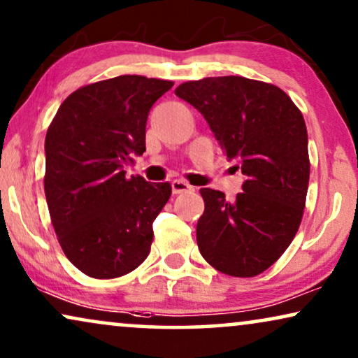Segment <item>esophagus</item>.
<instances>
[{
	"label": "esophagus",
	"instance_id": "obj_1",
	"mask_svg": "<svg viewBox=\"0 0 358 358\" xmlns=\"http://www.w3.org/2000/svg\"><path fill=\"white\" fill-rule=\"evenodd\" d=\"M171 192H173L175 194L192 193V192H194V187H192V185L187 182H183V180H173V182H171Z\"/></svg>",
	"mask_w": 358,
	"mask_h": 358
}]
</instances>
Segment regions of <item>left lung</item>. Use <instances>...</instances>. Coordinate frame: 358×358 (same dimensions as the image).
Wrapping results in <instances>:
<instances>
[{"label": "left lung", "mask_w": 358, "mask_h": 358, "mask_svg": "<svg viewBox=\"0 0 358 358\" xmlns=\"http://www.w3.org/2000/svg\"><path fill=\"white\" fill-rule=\"evenodd\" d=\"M175 94L203 114L245 175L234 201L217 189H199V252L226 275H259L283 255L301 224L309 183L303 114L283 90L244 76L187 82Z\"/></svg>", "instance_id": "obj_1"}]
</instances>
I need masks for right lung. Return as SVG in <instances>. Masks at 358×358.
<instances>
[{
	"instance_id": "1",
	"label": "right lung",
	"mask_w": 358,
	"mask_h": 358,
	"mask_svg": "<svg viewBox=\"0 0 358 358\" xmlns=\"http://www.w3.org/2000/svg\"><path fill=\"white\" fill-rule=\"evenodd\" d=\"M173 82L121 75L78 88L45 136L44 189L52 226L71 264L92 278H117L147 259L170 183L127 178L145 152L150 108Z\"/></svg>"
}]
</instances>
